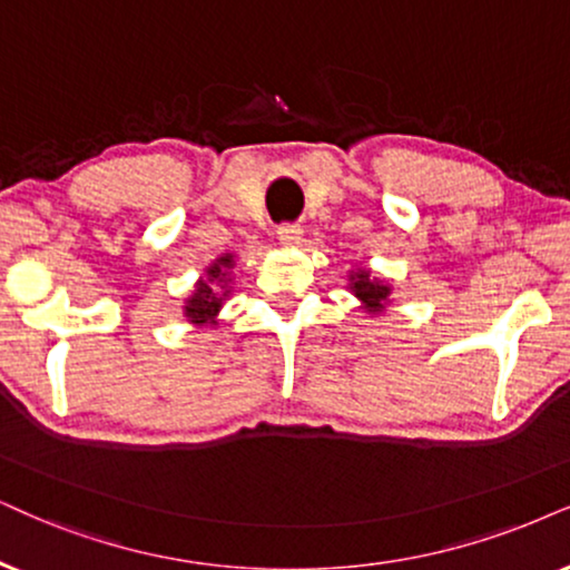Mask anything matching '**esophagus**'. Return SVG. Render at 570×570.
Returning <instances> with one entry per match:
<instances>
[{
  "instance_id": "obj_1",
  "label": "esophagus",
  "mask_w": 570,
  "mask_h": 570,
  "mask_svg": "<svg viewBox=\"0 0 570 570\" xmlns=\"http://www.w3.org/2000/svg\"><path fill=\"white\" fill-rule=\"evenodd\" d=\"M276 236L284 247H294V244H299V239H302V228L297 226V223H284V226H278Z\"/></svg>"
}]
</instances>
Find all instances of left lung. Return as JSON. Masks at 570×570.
<instances>
[{"label": "left lung", "instance_id": "obj_1", "mask_svg": "<svg viewBox=\"0 0 570 570\" xmlns=\"http://www.w3.org/2000/svg\"><path fill=\"white\" fill-rule=\"evenodd\" d=\"M350 289L360 299V305L365 307V313L371 315L384 313L389 297H392V286L376 276H371L368 268H357L350 273Z\"/></svg>", "mask_w": 570, "mask_h": 570}]
</instances>
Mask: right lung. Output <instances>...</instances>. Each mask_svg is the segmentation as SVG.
Instances as JSON below:
<instances>
[{"mask_svg": "<svg viewBox=\"0 0 570 570\" xmlns=\"http://www.w3.org/2000/svg\"><path fill=\"white\" fill-rule=\"evenodd\" d=\"M234 268V255H220L210 268L205 271V278L197 281L191 297L186 299L184 315L194 326H215L218 323V313L223 307V299L228 289V271Z\"/></svg>", "mask_w": 570, "mask_h": 570, "instance_id": "obj_1", "label": "right lung"}]
</instances>
